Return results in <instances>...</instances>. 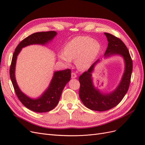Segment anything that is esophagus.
<instances>
[{"mask_svg":"<svg viewBox=\"0 0 145 145\" xmlns=\"http://www.w3.org/2000/svg\"><path fill=\"white\" fill-rule=\"evenodd\" d=\"M77 77V74L75 72H72L71 73V78H75Z\"/></svg>","mask_w":145,"mask_h":145,"instance_id":"1","label":"esophagus"}]
</instances>
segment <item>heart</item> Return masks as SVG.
Returning a JSON list of instances; mask_svg holds the SVG:
<instances>
[{
  "label": "heart",
  "mask_w": 145,
  "mask_h": 145,
  "mask_svg": "<svg viewBox=\"0 0 145 145\" xmlns=\"http://www.w3.org/2000/svg\"><path fill=\"white\" fill-rule=\"evenodd\" d=\"M101 50L99 42L88 36L72 39L64 46L63 52L59 54V59L69 65L76 59V65L81 68H87L93 63Z\"/></svg>",
  "instance_id": "heart-1"
}]
</instances>
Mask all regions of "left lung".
Listing matches in <instances>:
<instances>
[{"label":"left lung","mask_w":145,"mask_h":145,"mask_svg":"<svg viewBox=\"0 0 145 145\" xmlns=\"http://www.w3.org/2000/svg\"><path fill=\"white\" fill-rule=\"evenodd\" d=\"M108 42L104 58L119 56L123 59L125 70L121 80L114 90L109 93H103L97 88L93 82V72L94 68L101 60L95 62L87 71L79 77V97L85 106L91 110L105 111L109 110L119 103L128 90L133 71V61L128 48L120 39L113 35L105 33Z\"/></svg>","instance_id":"8db88e82"}]
</instances>
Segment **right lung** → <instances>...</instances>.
<instances>
[{
	"mask_svg": "<svg viewBox=\"0 0 145 145\" xmlns=\"http://www.w3.org/2000/svg\"><path fill=\"white\" fill-rule=\"evenodd\" d=\"M56 31L39 32L30 35L20 42L13 54L10 75L17 97L24 106L34 112H45L53 109L57 105L65 85L71 80L69 69L56 71L48 87L37 98H31L20 90L16 82L15 71L17 56L23 48L32 45L45 46L50 43L57 35Z\"/></svg>",
	"mask_w": 145,
	"mask_h": 145,
	"instance_id": "1",
	"label": "right lung"
}]
</instances>
